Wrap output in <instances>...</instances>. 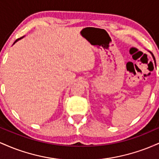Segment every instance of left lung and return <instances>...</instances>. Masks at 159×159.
I'll list each match as a JSON object with an SVG mask.
<instances>
[{
	"label": "left lung",
	"instance_id": "1",
	"mask_svg": "<svg viewBox=\"0 0 159 159\" xmlns=\"http://www.w3.org/2000/svg\"><path fill=\"white\" fill-rule=\"evenodd\" d=\"M151 53V54H152V57H153V59H154V61H155V63H156V59H155V57H154V56H153V54H152V52H150Z\"/></svg>",
	"mask_w": 159,
	"mask_h": 159
}]
</instances>
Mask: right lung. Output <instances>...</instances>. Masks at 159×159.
I'll use <instances>...</instances> for the list:
<instances>
[{
    "label": "right lung",
    "mask_w": 159,
    "mask_h": 159,
    "mask_svg": "<svg viewBox=\"0 0 159 159\" xmlns=\"http://www.w3.org/2000/svg\"><path fill=\"white\" fill-rule=\"evenodd\" d=\"M23 37H24V36H23ZM23 37H21V38H19V39H16V41L15 42H14V43H13V44H15V43H16V42H17L18 41V40H19V39H21V38H23Z\"/></svg>",
    "instance_id": "right-lung-1"
}]
</instances>
